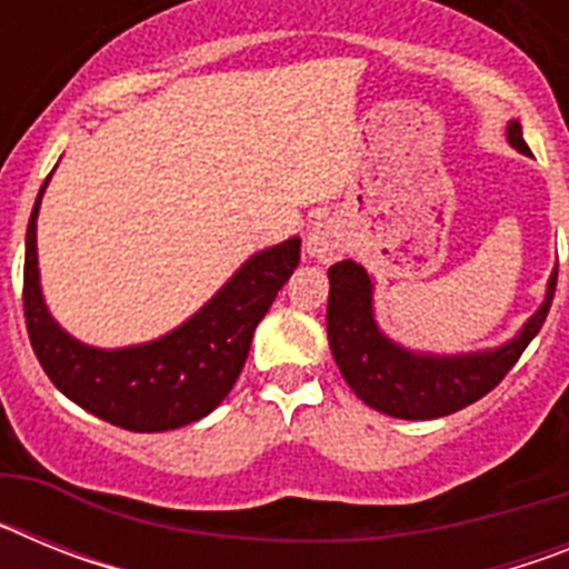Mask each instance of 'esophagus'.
<instances>
[{"label":"esophagus","mask_w":569,"mask_h":569,"mask_svg":"<svg viewBox=\"0 0 569 569\" xmlns=\"http://www.w3.org/2000/svg\"><path fill=\"white\" fill-rule=\"evenodd\" d=\"M345 250L347 233L336 219H319V222H313V228L308 230V239H305V253H308V259L330 264V261L341 259Z\"/></svg>","instance_id":"34e87169"}]
</instances>
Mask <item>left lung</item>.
I'll use <instances>...</instances> for the list:
<instances>
[{"label":"left lung","mask_w":569,"mask_h":569,"mask_svg":"<svg viewBox=\"0 0 569 569\" xmlns=\"http://www.w3.org/2000/svg\"><path fill=\"white\" fill-rule=\"evenodd\" d=\"M507 142L530 156L519 119L507 122ZM552 270L545 301L512 339L470 353H427L393 341L376 321V281L359 261H336L328 270V341L341 376L367 407L407 421L450 416L499 385L536 339L556 293Z\"/></svg>","instance_id":"1"}]
</instances>
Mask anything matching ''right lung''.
I'll return each instance as SVG.
<instances>
[{
	"mask_svg": "<svg viewBox=\"0 0 569 569\" xmlns=\"http://www.w3.org/2000/svg\"><path fill=\"white\" fill-rule=\"evenodd\" d=\"M50 176L24 236V321L39 365L73 405L133 433H162L213 413L233 390L253 330L299 264L301 239L281 241L241 261L202 308L159 339L93 347L50 316L42 296L37 219Z\"/></svg>",
	"mask_w": 569,
	"mask_h": 569,
	"instance_id": "obj_1",
	"label": "right lung"
}]
</instances>
